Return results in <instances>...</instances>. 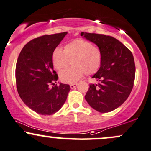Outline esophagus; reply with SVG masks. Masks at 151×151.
<instances>
[{"instance_id":"esophagus-1","label":"esophagus","mask_w":151,"mask_h":151,"mask_svg":"<svg viewBox=\"0 0 151 151\" xmlns=\"http://www.w3.org/2000/svg\"><path fill=\"white\" fill-rule=\"evenodd\" d=\"M77 85H78V83H72V84H71V85H70V88H72V89H73V88H75V87L77 86Z\"/></svg>"}]
</instances>
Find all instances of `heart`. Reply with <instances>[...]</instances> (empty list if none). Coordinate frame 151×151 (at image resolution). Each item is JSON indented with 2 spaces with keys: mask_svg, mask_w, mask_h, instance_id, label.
<instances>
[{
  "mask_svg": "<svg viewBox=\"0 0 151 151\" xmlns=\"http://www.w3.org/2000/svg\"><path fill=\"white\" fill-rule=\"evenodd\" d=\"M54 68L62 70L68 66L70 62L73 66L60 72L59 76L62 81L72 83L79 80L86 74L96 73L102 62V52L99 47L84 40L77 39L69 43L64 50L55 49L52 55Z\"/></svg>",
  "mask_w": 151,
  "mask_h": 151,
  "instance_id": "b5f03b06",
  "label": "heart"
}]
</instances>
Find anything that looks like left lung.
<instances>
[{"instance_id":"obj_1","label":"left lung","mask_w":151,"mask_h":151,"mask_svg":"<svg viewBox=\"0 0 151 151\" xmlns=\"http://www.w3.org/2000/svg\"><path fill=\"white\" fill-rule=\"evenodd\" d=\"M81 36L95 43L102 52L101 67L92 77L98 83L90 85L85 99L96 111H112L124 103L133 88L136 72L133 55L112 36L86 32H81Z\"/></svg>"}]
</instances>
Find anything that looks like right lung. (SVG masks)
Returning a JSON list of instances; mask_svg holds the SVG:
<instances>
[{
  "instance_id": "1",
  "label": "right lung",
  "mask_w": 151,
  "mask_h": 151,
  "mask_svg": "<svg viewBox=\"0 0 151 151\" xmlns=\"http://www.w3.org/2000/svg\"><path fill=\"white\" fill-rule=\"evenodd\" d=\"M68 32L44 35L27 43L21 50L16 64L17 89L21 99L31 110L40 115H50L62 108L70 86L59 83L53 70L52 55Z\"/></svg>"
}]
</instances>
